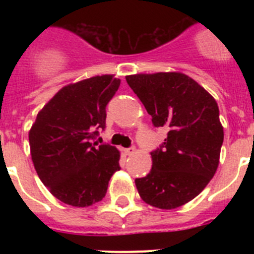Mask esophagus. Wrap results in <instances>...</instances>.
Returning a JSON list of instances; mask_svg holds the SVG:
<instances>
[{"instance_id":"obj_1","label":"esophagus","mask_w":254,"mask_h":254,"mask_svg":"<svg viewBox=\"0 0 254 254\" xmlns=\"http://www.w3.org/2000/svg\"><path fill=\"white\" fill-rule=\"evenodd\" d=\"M123 151H125L126 155H132V154H134V152H136V147H129V149H125Z\"/></svg>"}]
</instances>
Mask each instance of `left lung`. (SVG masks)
<instances>
[{"instance_id":"8db88e82","label":"left lung","mask_w":254,"mask_h":254,"mask_svg":"<svg viewBox=\"0 0 254 254\" xmlns=\"http://www.w3.org/2000/svg\"><path fill=\"white\" fill-rule=\"evenodd\" d=\"M126 81L167 138L151 152L152 168L134 181L150 206L172 210L198 196L215 176L224 141L216 100L181 72L136 73Z\"/></svg>"}]
</instances>
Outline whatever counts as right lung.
Masks as SVG:
<instances>
[{
  "label": "right lung",
  "mask_w": 254,
  "mask_h": 254,
  "mask_svg": "<svg viewBox=\"0 0 254 254\" xmlns=\"http://www.w3.org/2000/svg\"><path fill=\"white\" fill-rule=\"evenodd\" d=\"M113 75L64 86L38 113L29 131L38 177L56 198L86 207L102 201L120 170V151L93 142L105 127V107L120 87Z\"/></svg>",
  "instance_id": "add662e5"
}]
</instances>
